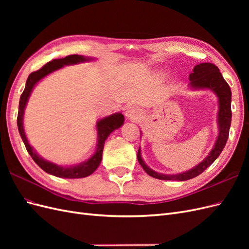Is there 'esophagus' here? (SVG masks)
<instances>
[{
  "mask_svg": "<svg viewBox=\"0 0 249 249\" xmlns=\"http://www.w3.org/2000/svg\"><path fill=\"white\" fill-rule=\"evenodd\" d=\"M125 116H126L127 118H130V119H134L135 117L137 116V110L135 109L134 107L129 108V109L126 110V112H125Z\"/></svg>",
  "mask_w": 249,
  "mask_h": 249,
  "instance_id": "1",
  "label": "esophagus"
}]
</instances>
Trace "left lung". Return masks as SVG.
Segmentation results:
<instances>
[{"label": "left lung", "instance_id": "1", "mask_svg": "<svg viewBox=\"0 0 249 249\" xmlns=\"http://www.w3.org/2000/svg\"><path fill=\"white\" fill-rule=\"evenodd\" d=\"M189 87L193 90L208 89L214 92L218 99V136L213 148L211 149L209 155L198 165L192 169L185 172L177 173V175H164L150 169L141 157V149L139 147L137 158L142 168L148 176L158 179L164 180H187L199 176L212 164L223 150L229 138L230 127L231 123V91L229 84L223 79L219 69L213 63H200L194 66L192 72L189 74Z\"/></svg>", "mask_w": 249, "mask_h": 249}]
</instances>
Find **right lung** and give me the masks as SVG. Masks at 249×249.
Segmentation results:
<instances>
[{
  "label": "right lung",
  "instance_id": "add662e5",
  "mask_svg": "<svg viewBox=\"0 0 249 249\" xmlns=\"http://www.w3.org/2000/svg\"><path fill=\"white\" fill-rule=\"evenodd\" d=\"M92 60L94 59L82 56V55H71V56H66L65 58H62V59L52 60L51 62L43 65L40 70L30 73V76L28 77L26 82V87H25L24 92H22L20 95L18 114V127L19 135L22 141L25 143V146L28 150V153L32 157L34 162L38 165L43 171L50 173L52 176H55L58 178H85L92 175L101 164L105 141H106V139L109 137V135L113 131L119 129V127L124 124V117L120 112L114 113V114L100 119L99 122L96 123L97 144H96V149L94 154L90 157L87 161L81 162L76 165H71V166H61V165H57L55 163L43 159V158L37 154L36 150L30 145L24 130V113H25L27 103L29 101V97L31 95V92L33 88L35 87V85L41 79L47 77L48 74L62 69V67L65 65H73V64H78L82 62L92 61Z\"/></svg>",
  "mask_w": 249,
  "mask_h": 249
}]
</instances>
